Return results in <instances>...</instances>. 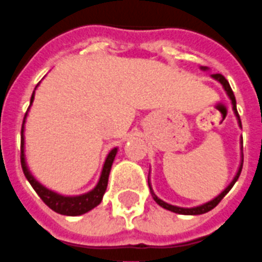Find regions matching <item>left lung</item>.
<instances>
[{
    "instance_id": "left-lung-1",
    "label": "left lung",
    "mask_w": 262,
    "mask_h": 262,
    "mask_svg": "<svg viewBox=\"0 0 262 262\" xmlns=\"http://www.w3.org/2000/svg\"><path fill=\"white\" fill-rule=\"evenodd\" d=\"M200 69H202L203 72H207V70H208V68H206V66H202ZM211 77H212L215 81H217V82L221 83L222 86H223V89H225L226 95L229 96L230 101H231V105H233L234 115H235V118H237L238 125H239V128H242L239 115H238V112H237V102H235V96H234L233 91H231V88H230L229 81H227V79H226L222 74H212ZM242 164H244V152H242V141H241V162H239V166H238L237 173H235V176H234V179L231 180V183H230L229 185L225 188V189L222 190L221 193L217 194L216 198H214L212 200H210V202H207V203H204V204H200V206H196V207H189V208H187V207L171 206V204H169V203L164 202V200H161V199L158 198L156 193H154V190H152V188H151V184H150V180H148V187H150V192H151L152 199L156 200V203L158 204V206H161L162 208H165V210H169V211H171V212H176V214H180V215H202V214H206V212H208V211H211L212 208H215V207L219 204V202H221L222 199L225 198L226 194L229 193V190L233 188V185L237 183L238 177H239L241 170H242Z\"/></svg>"
}]
</instances>
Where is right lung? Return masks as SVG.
<instances>
[{
    "label": "right lung",
    "instance_id": "right-lung-1",
    "mask_svg": "<svg viewBox=\"0 0 262 262\" xmlns=\"http://www.w3.org/2000/svg\"><path fill=\"white\" fill-rule=\"evenodd\" d=\"M40 83V82H39ZM37 83V85H39ZM37 88V86H36ZM35 88V91H36ZM35 91L32 93V97H31V104H29V108L32 105L33 98H35ZM28 108V110H29ZM27 115L25 114L24 121H23L21 127V167L23 171H24L25 177L29 181V184L32 185V188L36 190V193L40 196V199L47 204L52 211H55L60 215H68V216H78V215L86 214L91 210H93L95 207H97L102 200V196L105 193L106 185H108V177H110V171L112 164H114V160L116 154H118V147H114L108 152V156L105 158V162L102 165L101 174H100V179H98L96 187L92 190L86 192V193L78 194V196H64V194H60L58 192H54V190L48 189L47 187H45L43 184H40L35 177L32 176V173L29 171L28 165H27V161H25V139H24V125H25V119H27Z\"/></svg>",
    "mask_w": 262,
    "mask_h": 262
}]
</instances>
